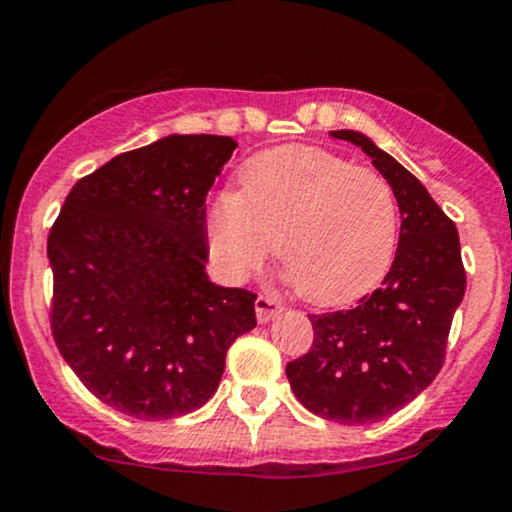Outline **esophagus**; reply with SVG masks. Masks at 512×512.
<instances>
[{
	"instance_id": "1",
	"label": "esophagus",
	"mask_w": 512,
	"mask_h": 512,
	"mask_svg": "<svg viewBox=\"0 0 512 512\" xmlns=\"http://www.w3.org/2000/svg\"><path fill=\"white\" fill-rule=\"evenodd\" d=\"M284 311V306L279 303L277 299H272V296H257L255 301V313H257V320L260 323H269L274 316H279V313Z\"/></svg>"
}]
</instances>
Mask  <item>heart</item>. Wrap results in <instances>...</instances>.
I'll return each mask as SVG.
<instances>
[{
  "label": "heart",
  "mask_w": 512,
  "mask_h": 512,
  "mask_svg": "<svg viewBox=\"0 0 512 512\" xmlns=\"http://www.w3.org/2000/svg\"><path fill=\"white\" fill-rule=\"evenodd\" d=\"M240 192L206 206L211 255L228 277L277 255L296 294L340 306L372 291L398 243V201L384 174L316 145H284L240 167Z\"/></svg>",
  "instance_id": "b5f03b06"
}]
</instances>
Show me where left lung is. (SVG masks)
Instances as JSON below:
<instances>
[{
    "mask_svg": "<svg viewBox=\"0 0 512 512\" xmlns=\"http://www.w3.org/2000/svg\"><path fill=\"white\" fill-rule=\"evenodd\" d=\"M330 136L362 148L391 184L401 211L398 250L381 289L347 311L308 316L313 345L286 364V379L320 418L369 425L411 403L442 369L466 274L457 228L428 189L364 133Z\"/></svg>",
    "mask_w": 512,
    "mask_h": 512,
    "instance_id": "1",
    "label": "left lung"
}]
</instances>
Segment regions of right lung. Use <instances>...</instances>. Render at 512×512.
Here are the masks:
<instances>
[{"label": "right lung", "instance_id": "right-lung-1", "mask_svg": "<svg viewBox=\"0 0 512 512\" xmlns=\"http://www.w3.org/2000/svg\"><path fill=\"white\" fill-rule=\"evenodd\" d=\"M238 148L165 136L116 155L67 194L48 235L50 325L99 401L138 420L204 406L226 352L257 325L252 291L206 274V194Z\"/></svg>", "mask_w": 512, "mask_h": 512}]
</instances>
